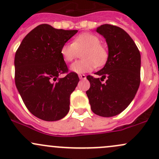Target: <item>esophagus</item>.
I'll use <instances>...</instances> for the list:
<instances>
[{"label":"esophagus","mask_w":159,"mask_h":159,"mask_svg":"<svg viewBox=\"0 0 159 159\" xmlns=\"http://www.w3.org/2000/svg\"><path fill=\"white\" fill-rule=\"evenodd\" d=\"M78 77H79L80 79H86V75H83V74L78 75Z\"/></svg>","instance_id":"esophagus-1"}]
</instances>
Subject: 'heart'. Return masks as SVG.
<instances>
[{
	"label": "heart",
	"instance_id": "heart-1",
	"mask_svg": "<svg viewBox=\"0 0 159 159\" xmlns=\"http://www.w3.org/2000/svg\"><path fill=\"white\" fill-rule=\"evenodd\" d=\"M99 37L93 34H81L75 38L73 43L62 45L60 53L66 62H71L81 53L82 60L73 62L70 70L77 74L91 71L96 66H102L107 62L109 52L101 44Z\"/></svg>",
	"mask_w": 159,
	"mask_h": 159
}]
</instances>
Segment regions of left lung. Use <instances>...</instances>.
Here are the masks:
<instances>
[{
	"instance_id": "1",
	"label": "left lung",
	"mask_w": 159,
	"mask_h": 159,
	"mask_svg": "<svg viewBox=\"0 0 159 159\" xmlns=\"http://www.w3.org/2000/svg\"><path fill=\"white\" fill-rule=\"evenodd\" d=\"M97 31L106 38L109 57L105 66L96 75H88L90 87L86 93L91 110L102 117H111L123 111L131 102L140 83V53L125 30L104 24ZM107 78L104 83L102 79Z\"/></svg>"
}]
</instances>
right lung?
I'll return each mask as SVG.
<instances>
[{
	"mask_svg": "<svg viewBox=\"0 0 159 159\" xmlns=\"http://www.w3.org/2000/svg\"><path fill=\"white\" fill-rule=\"evenodd\" d=\"M77 32L42 24L24 38L16 52V86L29 111L43 121H58L69 111L79 78L69 71L60 50ZM62 74L66 75L60 79Z\"/></svg>",
	"mask_w": 159,
	"mask_h": 159,
	"instance_id": "1",
	"label": "right lung"
}]
</instances>
